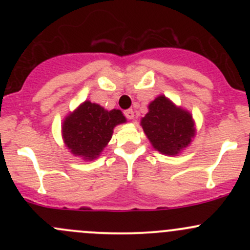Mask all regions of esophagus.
<instances>
[{"label":"esophagus","mask_w":250,"mask_h":250,"mask_svg":"<svg viewBox=\"0 0 250 250\" xmlns=\"http://www.w3.org/2000/svg\"><path fill=\"white\" fill-rule=\"evenodd\" d=\"M125 116L128 118V120H133V118H134V111H133V109L125 110Z\"/></svg>","instance_id":"1"}]
</instances>
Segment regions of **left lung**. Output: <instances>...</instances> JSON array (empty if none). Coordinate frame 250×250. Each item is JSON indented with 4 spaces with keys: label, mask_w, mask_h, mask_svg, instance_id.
Returning <instances> with one entry per match:
<instances>
[{
    "label": "left lung",
    "mask_w": 250,
    "mask_h": 250,
    "mask_svg": "<svg viewBox=\"0 0 250 250\" xmlns=\"http://www.w3.org/2000/svg\"><path fill=\"white\" fill-rule=\"evenodd\" d=\"M141 125L153 147L161 153L176 155L186 147L195 135L192 116L176 107L165 95L148 105Z\"/></svg>",
    "instance_id": "8db88e82"
}]
</instances>
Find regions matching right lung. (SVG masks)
<instances>
[{
	"mask_svg": "<svg viewBox=\"0 0 250 250\" xmlns=\"http://www.w3.org/2000/svg\"><path fill=\"white\" fill-rule=\"evenodd\" d=\"M125 122L120 110L106 111L100 105L84 102L62 123V138L75 156L94 160L112 137L113 128Z\"/></svg>",
	"mask_w": 250,
	"mask_h": 250,
	"instance_id": "add662e5",
	"label": "right lung"
}]
</instances>
